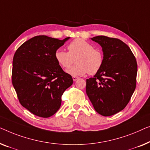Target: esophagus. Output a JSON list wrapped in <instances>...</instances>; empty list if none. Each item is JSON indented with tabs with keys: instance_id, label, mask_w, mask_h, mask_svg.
<instances>
[{
	"instance_id": "34e87169",
	"label": "esophagus",
	"mask_w": 150,
	"mask_h": 150,
	"mask_svg": "<svg viewBox=\"0 0 150 150\" xmlns=\"http://www.w3.org/2000/svg\"><path fill=\"white\" fill-rule=\"evenodd\" d=\"M78 79H79V77H77V76H73V81H77Z\"/></svg>"
}]
</instances>
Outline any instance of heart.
<instances>
[{"instance_id": "1", "label": "heart", "mask_w": 150, "mask_h": 150, "mask_svg": "<svg viewBox=\"0 0 150 150\" xmlns=\"http://www.w3.org/2000/svg\"><path fill=\"white\" fill-rule=\"evenodd\" d=\"M69 52L58 49L55 52V58L58 64L69 69L75 62L77 64L67 71L73 76H83L88 73L94 75L98 73L104 62L102 52L95 49L94 45L83 39L73 40L68 45Z\"/></svg>"}]
</instances>
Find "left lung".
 <instances>
[{"mask_svg": "<svg viewBox=\"0 0 150 150\" xmlns=\"http://www.w3.org/2000/svg\"><path fill=\"white\" fill-rule=\"evenodd\" d=\"M91 39L102 47L104 62L93 77L86 79V94L97 113L111 116L130 101L136 88L137 64L130 47L121 40L105 36Z\"/></svg>", "mask_w": 150, "mask_h": 150, "instance_id": "8db88e82", "label": "left lung"}]
</instances>
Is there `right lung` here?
Returning a JSON list of instances; mask_svg holds the SVG:
<instances>
[{
    "label": "right lung",
    "instance_id": "right-lung-1",
    "mask_svg": "<svg viewBox=\"0 0 150 150\" xmlns=\"http://www.w3.org/2000/svg\"><path fill=\"white\" fill-rule=\"evenodd\" d=\"M63 40L36 36L16 50L13 59L12 83L20 104L34 115L49 117L60 109L61 97L73 83L55 58Z\"/></svg>",
    "mask_w": 150,
    "mask_h": 150
}]
</instances>
